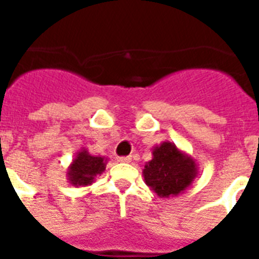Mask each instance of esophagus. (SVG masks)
I'll return each instance as SVG.
<instances>
[{"label": "esophagus", "mask_w": 259, "mask_h": 259, "mask_svg": "<svg viewBox=\"0 0 259 259\" xmlns=\"http://www.w3.org/2000/svg\"><path fill=\"white\" fill-rule=\"evenodd\" d=\"M118 161L123 162V164H129V162L132 161V157H130V156H126V157H119L118 158Z\"/></svg>", "instance_id": "1"}]
</instances>
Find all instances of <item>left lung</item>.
I'll use <instances>...</instances> for the list:
<instances>
[{
    "instance_id": "1",
    "label": "left lung",
    "mask_w": 259,
    "mask_h": 259,
    "mask_svg": "<svg viewBox=\"0 0 259 259\" xmlns=\"http://www.w3.org/2000/svg\"><path fill=\"white\" fill-rule=\"evenodd\" d=\"M153 157L142 170L145 184L158 197H173L184 193L197 177L195 158L169 141L152 149Z\"/></svg>"
}]
</instances>
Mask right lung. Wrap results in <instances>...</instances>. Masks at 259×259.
I'll use <instances>...</instances> for the list:
<instances>
[{"label": "right lung", "mask_w": 259, "mask_h": 259, "mask_svg": "<svg viewBox=\"0 0 259 259\" xmlns=\"http://www.w3.org/2000/svg\"><path fill=\"white\" fill-rule=\"evenodd\" d=\"M109 158L105 156H94L87 149H80L71 161L67 169V179L72 187H89L95 177L102 175L106 169Z\"/></svg>", "instance_id": "1"}]
</instances>
